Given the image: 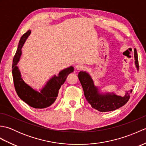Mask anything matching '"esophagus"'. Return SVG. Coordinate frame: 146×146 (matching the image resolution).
Wrapping results in <instances>:
<instances>
[{"mask_svg":"<svg viewBox=\"0 0 146 146\" xmlns=\"http://www.w3.org/2000/svg\"><path fill=\"white\" fill-rule=\"evenodd\" d=\"M84 68H85L84 65L81 64V63L77 64L76 65V69L77 70H82Z\"/></svg>","mask_w":146,"mask_h":146,"instance_id":"esophagus-1","label":"esophagus"}]
</instances>
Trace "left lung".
Returning a JSON list of instances; mask_svg holds the SVG:
<instances>
[{"label":"left lung","mask_w":146,"mask_h":146,"mask_svg":"<svg viewBox=\"0 0 146 146\" xmlns=\"http://www.w3.org/2000/svg\"><path fill=\"white\" fill-rule=\"evenodd\" d=\"M135 65L139 70V61L137 50L134 48ZM78 78L84 92L86 100L94 109L100 111H110L117 109L128 102L132 90L125 91L123 97L117 95L114 92H101L100 87L94 85L90 75L85 71H80Z\"/></svg>","instance_id":"left-lung-1"}]
</instances>
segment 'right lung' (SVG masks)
Listing matches in <instances>:
<instances>
[{"label":"right lung","mask_w":146,"mask_h":146,"mask_svg":"<svg viewBox=\"0 0 146 146\" xmlns=\"http://www.w3.org/2000/svg\"><path fill=\"white\" fill-rule=\"evenodd\" d=\"M31 33L29 30L23 35L19 42L18 48L12 62V76L15 91L19 97L29 106L35 108H45L51 105L56 99L59 90L66 81L68 75L73 72L74 68L71 66L60 71L58 75L52 76L46 82L39 92L24 81L19 68L17 66L22 54V48L26 39Z\"/></svg>","instance_id":"right-lung-1"}]
</instances>
